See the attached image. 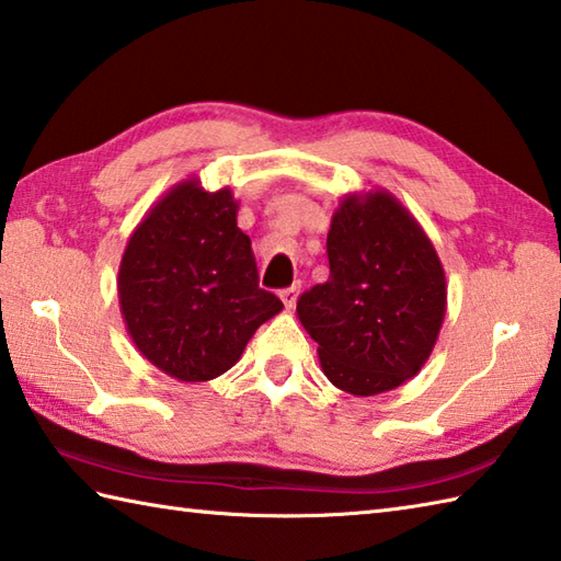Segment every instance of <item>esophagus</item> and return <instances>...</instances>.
I'll return each mask as SVG.
<instances>
[{"label": "esophagus", "mask_w": 561, "mask_h": 561, "mask_svg": "<svg viewBox=\"0 0 561 561\" xmlns=\"http://www.w3.org/2000/svg\"><path fill=\"white\" fill-rule=\"evenodd\" d=\"M296 296H299V287H296V284H294V287H287V289L279 291V299L284 304V309H294Z\"/></svg>", "instance_id": "obj_1"}]
</instances>
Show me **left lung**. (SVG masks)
Masks as SVG:
<instances>
[{"instance_id":"1","label":"left lung","mask_w":561,"mask_h":561,"mask_svg":"<svg viewBox=\"0 0 561 561\" xmlns=\"http://www.w3.org/2000/svg\"><path fill=\"white\" fill-rule=\"evenodd\" d=\"M325 248L331 277L296 304L323 375L353 397L401 387L445 321L447 282L431 238L397 196L369 190L343 196Z\"/></svg>"}]
</instances>
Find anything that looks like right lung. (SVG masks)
I'll return each mask as SVG.
<instances>
[{"label": "right lung", "instance_id": "right-lung-1", "mask_svg": "<svg viewBox=\"0 0 561 561\" xmlns=\"http://www.w3.org/2000/svg\"><path fill=\"white\" fill-rule=\"evenodd\" d=\"M236 216L228 186L206 192L199 180H184L142 216L121 257L126 331L150 365L178 381L221 377L282 311L277 296L260 289Z\"/></svg>", "mask_w": 561, "mask_h": 561}]
</instances>
